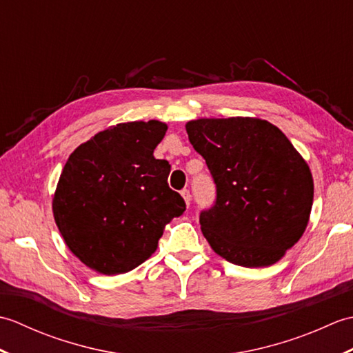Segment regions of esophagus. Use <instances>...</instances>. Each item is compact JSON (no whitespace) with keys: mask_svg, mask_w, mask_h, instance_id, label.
I'll return each mask as SVG.
<instances>
[{"mask_svg":"<svg viewBox=\"0 0 353 353\" xmlns=\"http://www.w3.org/2000/svg\"><path fill=\"white\" fill-rule=\"evenodd\" d=\"M181 194H182V197H183V200H185L186 206H190V203H191V192H190L188 190H183Z\"/></svg>","mask_w":353,"mask_h":353,"instance_id":"1","label":"esophagus"}]
</instances>
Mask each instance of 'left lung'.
<instances>
[{"label":"left lung","instance_id":"left-lung-1","mask_svg":"<svg viewBox=\"0 0 353 353\" xmlns=\"http://www.w3.org/2000/svg\"><path fill=\"white\" fill-rule=\"evenodd\" d=\"M185 127L216 186L215 205L200 214L212 250L249 268L282 259L311 215L314 181L302 154L265 119L199 118Z\"/></svg>","mask_w":353,"mask_h":353}]
</instances>
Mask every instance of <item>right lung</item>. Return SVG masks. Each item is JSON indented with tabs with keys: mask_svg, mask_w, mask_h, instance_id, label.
<instances>
[{
	"mask_svg": "<svg viewBox=\"0 0 353 353\" xmlns=\"http://www.w3.org/2000/svg\"><path fill=\"white\" fill-rule=\"evenodd\" d=\"M167 129L156 119L110 125L66 161L52 214L65 244L94 272L137 268L185 211V200L167 182L170 163L153 156Z\"/></svg>",
	"mask_w": 353,
	"mask_h": 353,
	"instance_id": "obj_1",
	"label": "right lung"
}]
</instances>
